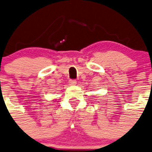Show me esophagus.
Instances as JSON below:
<instances>
[{
    "instance_id": "1",
    "label": "esophagus",
    "mask_w": 152,
    "mask_h": 152,
    "mask_svg": "<svg viewBox=\"0 0 152 152\" xmlns=\"http://www.w3.org/2000/svg\"><path fill=\"white\" fill-rule=\"evenodd\" d=\"M69 85H75L77 84V82H76V80H73V79H70V80H69Z\"/></svg>"
}]
</instances>
